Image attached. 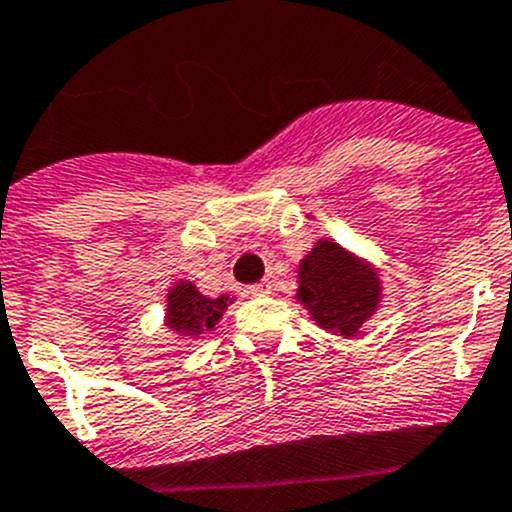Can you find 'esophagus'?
I'll return each mask as SVG.
<instances>
[{"label": "esophagus", "mask_w": 512, "mask_h": 512, "mask_svg": "<svg viewBox=\"0 0 512 512\" xmlns=\"http://www.w3.org/2000/svg\"><path fill=\"white\" fill-rule=\"evenodd\" d=\"M271 289H274V281L264 279V281H259V284L251 286V294L253 296H266V294H271Z\"/></svg>", "instance_id": "34e87169"}]
</instances>
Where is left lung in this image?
Wrapping results in <instances>:
<instances>
[{"label": "left lung", "instance_id": "8db88e82", "mask_svg": "<svg viewBox=\"0 0 512 512\" xmlns=\"http://www.w3.org/2000/svg\"><path fill=\"white\" fill-rule=\"evenodd\" d=\"M296 301L316 326L344 339L359 337L382 304L379 271L332 238L314 243L296 269Z\"/></svg>", "mask_w": 512, "mask_h": 512}]
</instances>
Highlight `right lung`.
I'll return each mask as SVG.
<instances>
[{"label":"right lung","mask_w":512,"mask_h":512,"mask_svg":"<svg viewBox=\"0 0 512 512\" xmlns=\"http://www.w3.org/2000/svg\"><path fill=\"white\" fill-rule=\"evenodd\" d=\"M233 304L231 296H203L193 281L180 279L165 294V326L178 337L201 339L221 321L228 306Z\"/></svg>","instance_id":"right-lung-1"}]
</instances>
